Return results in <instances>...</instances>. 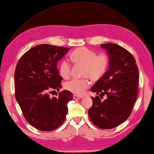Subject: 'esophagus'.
<instances>
[{"mask_svg": "<svg viewBox=\"0 0 154 154\" xmlns=\"http://www.w3.org/2000/svg\"><path fill=\"white\" fill-rule=\"evenodd\" d=\"M83 96H80V95H73V98L74 100H79V99L82 98Z\"/></svg>", "mask_w": 154, "mask_h": 154, "instance_id": "esophagus-1", "label": "esophagus"}]
</instances>
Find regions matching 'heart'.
Wrapping results in <instances>:
<instances>
[{
    "mask_svg": "<svg viewBox=\"0 0 154 154\" xmlns=\"http://www.w3.org/2000/svg\"><path fill=\"white\" fill-rule=\"evenodd\" d=\"M70 59L75 64L82 65V75L96 82L104 76L109 64V57L107 53L97 54L94 51L86 47H80L75 49L70 55ZM70 64L65 59L59 64V74L61 77L66 79L70 76ZM88 78L72 79L64 85L66 90L76 95H82L89 86Z\"/></svg>",
    "mask_w": 154,
    "mask_h": 154,
    "instance_id": "1",
    "label": "heart"
}]
</instances>
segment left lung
I'll return each instance as SVG.
<instances>
[{
    "label": "left lung",
    "mask_w": 154,
    "mask_h": 154,
    "mask_svg": "<svg viewBox=\"0 0 154 154\" xmlns=\"http://www.w3.org/2000/svg\"><path fill=\"white\" fill-rule=\"evenodd\" d=\"M109 57V69L91 88L92 92L104 94L106 99L91 97L89 109L91 121L102 129H111L127 120L138 95L139 72L134 57L115 43L100 45Z\"/></svg>",
    "instance_id": "1"
}]
</instances>
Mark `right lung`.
<instances>
[{
    "instance_id": "right-lung-1",
    "label": "right lung",
    "mask_w": 154,
    "mask_h": 154,
    "mask_svg": "<svg viewBox=\"0 0 154 154\" xmlns=\"http://www.w3.org/2000/svg\"><path fill=\"white\" fill-rule=\"evenodd\" d=\"M69 48L42 44L23 54L14 73L15 96L26 120L42 131H52L62 125L72 100L70 91L63 90L51 97L49 91H59L62 77L57 63Z\"/></svg>"
}]
</instances>
